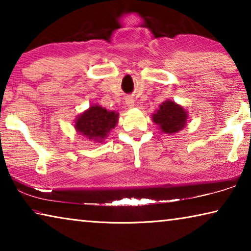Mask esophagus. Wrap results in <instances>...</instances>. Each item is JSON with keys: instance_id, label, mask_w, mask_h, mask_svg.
I'll use <instances>...</instances> for the list:
<instances>
[{"instance_id": "1", "label": "esophagus", "mask_w": 251, "mask_h": 251, "mask_svg": "<svg viewBox=\"0 0 251 251\" xmlns=\"http://www.w3.org/2000/svg\"><path fill=\"white\" fill-rule=\"evenodd\" d=\"M125 104H126L127 106H129V107H131V106H134V100H133V97L127 96L126 99H125Z\"/></svg>"}]
</instances>
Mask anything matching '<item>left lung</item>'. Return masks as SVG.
<instances>
[{"mask_svg":"<svg viewBox=\"0 0 251 251\" xmlns=\"http://www.w3.org/2000/svg\"><path fill=\"white\" fill-rule=\"evenodd\" d=\"M186 120V110L172 100L164 101L157 113L152 115V121L166 134H174L180 130L185 126Z\"/></svg>","mask_w":251,"mask_h":251,"instance_id":"obj_1","label":"left lung"}]
</instances>
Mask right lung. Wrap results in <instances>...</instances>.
<instances>
[{
    "instance_id": "obj_1",
    "label": "right lung",
    "mask_w": 251,
    "mask_h": 251,
    "mask_svg": "<svg viewBox=\"0 0 251 251\" xmlns=\"http://www.w3.org/2000/svg\"><path fill=\"white\" fill-rule=\"evenodd\" d=\"M118 114L108 112L99 105L91 106L76 120L75 128L87 138L101 142L117 124Z\"/></svg>"
}]
</instances>
